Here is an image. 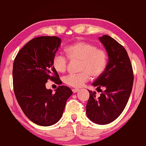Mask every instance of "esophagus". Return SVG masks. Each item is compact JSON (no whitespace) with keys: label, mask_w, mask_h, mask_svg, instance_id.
I'll use <instances>...</instances> for the list:
<instances>
[{"label":"esophagus","mask_w":146,"mask_h":146,"mask_svg":"<svg viewBox=\"0 0 146 146\" xmlns=\"http://www.w3.org/2000/svg\"><path fill=\"white\" fill-rule=\"evenodd\" d=\"M72 92H74V93H76V92H77L78 91H79V89H76V88H74L72 89Z\"/></svg>","instance_id":"1"}]
</instances>
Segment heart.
Instances as JSON below:
<instances>
[{
    "instance_id": "1",
    "label": "heart",
    "mask_w": 146,
    "mask_h": 146,
    "mask_svg": "<svg viewBox=\"0 0 146 146\" xmlns=\"http://www.w3.org/2000/svg\"><path fill=\"white\" fill-rule=\"evenodd\" d=\"M67 58L70 60H81L79 72L76 74H68L63 78L66 85L74 88H80L91 79L101 76L107 66L108 56L106 51L98 48L95 44L89 42H75L65 48ZM68 60L62 54H57L53 58L52 65L57 72H65Z\"/></svg>"
}]
</instances>
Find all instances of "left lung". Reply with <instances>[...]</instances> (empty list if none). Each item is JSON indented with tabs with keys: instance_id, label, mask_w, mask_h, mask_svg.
<instances>
[{
	"instance_id": "obj_1",
	"label": "left lung",
	"mask_w": 146,
	"mask_h": 146,
	"mask_svg": "<svg viewBox=\"0 0 146 146\" xmlns=\"http://www.w3.org/2000/svg\"><path fill=\"white\" fill-rule=\"evenodd\" d=\"M100 40L108 54V64L103 74L92 84L97 90L104 87L99 97L96 92L90 93L86 105L87 116L94 123L106 125L113 121L122 113L129 100L134 82L131 61L125 48L109 35Z\"/></svg>"
}]
</instances>
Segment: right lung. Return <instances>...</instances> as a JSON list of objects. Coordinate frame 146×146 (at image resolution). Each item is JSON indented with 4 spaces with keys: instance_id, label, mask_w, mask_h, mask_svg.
Returning <instances> with one entry per match:
<instances>
[{
    "instance_id": "1",
    "label": "right lung",
    "mask_w": 146,
    "mask_h": 146,
    "mask_svg": "<svg viewBox=\"0 0 146 146\" xmlns=\"http://www.w3.org/2000/svg\"><path fill=\"white\" fill-rule=\"evenodd\" d=\"M56 36H41L30 41L18 52L13 64V88L17 102L29 120L41 126H50L62 117L70 88L58 86L56 92L46 88L48 80L61 85L52 60L60 45Z\"/></svg>"
}]
</instances>
